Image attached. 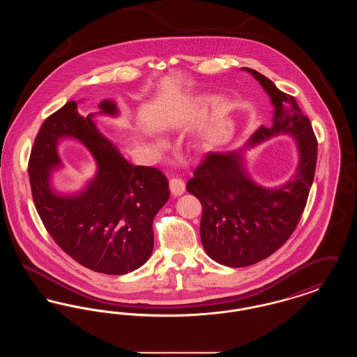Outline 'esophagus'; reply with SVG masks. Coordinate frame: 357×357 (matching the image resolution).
<instances>
[{"mask_svg":"<svg viewBox=\"0 0 357 357\" xmlns=\"http://www.w3.org/2000/svg\"><path fill=\"white\" fill-rule=\"evenodd\" d=\"M170 190L171 194H172L174 197H179V195H182V194L185 192L186 185H185V182H183L182 179H179V178H172L170 181Z\"/></svg>","mask_w":357,"mask_h":357,"instance_id":"34e87169","label":"esophagus"}]
</instances>
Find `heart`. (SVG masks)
Masks as SVG:
<instances>
[{
  "instance_id": "heart-1",
  "label": "heart",
  "mask_w": 357,
  "mask_h": 357,
  "mask_svg": "<svg viewBox=\"0 0 357 357\" xmlns=\"http://www.w3.org/2000/svg\"><path fill=\"white\" fill-rule=\"evenodd\" d=\"M211 102V99L208 98V96H197V98H194V100L191 102V109H194V111H201V109H204L208 104ZM156 146L158 147H163L165 146V142H162V140H156Z\"/></svg>"
}]
</instances>
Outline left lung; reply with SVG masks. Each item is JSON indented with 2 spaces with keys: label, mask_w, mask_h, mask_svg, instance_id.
Listing matches in <instances>:
<instances>
[{
  "label": "left lung",
  "mask_w": 357,
  "mask_h": 357,
  "mask_svg": "<svg viewBox=\"0 0 357 357\" xmlns=\"http://www.w3.org/2000/svg\"><path fill=\"white\" fill-rule=\"evenodd\" d=\"M242 69L269 95L274 107L272 126H261L239 150L207 153L186 186L202 204L201 239L206 253L230 268L255 265L288 241L305 208L317 160L316 136L294 98L255 69ZM278 135L296 140L298 169L282 187H259L247 174L243 153Z\"/></svg>",
  "instance_id": "obj_1"
}]
</instances>
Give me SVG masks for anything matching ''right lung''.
Instances as JSON below:
<instances>
[{"label":"right lung","mask_w":357,"mask_h":357,"mask_svg":"<svg viewBox=\"0 0 357 357\" xmlns=\"http://www.w3.org/2000/svg\"><path fill=\"white\" fill-rule=\"evenodd\" d=\"M99 108V115H119L114 100H102ZM95 115H80L76 102L52 114L34 139L28 172L36 210L54 242L85 268L120 275L150 258L153 218L170 190L158 169L126 160L99 131ZM66 137L80 141L97 162L96 176L75 195L51 186V172L61 167L56 146Z\"/></svg>","instance_id":"add662e5"}]
</instances>
